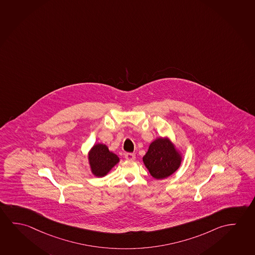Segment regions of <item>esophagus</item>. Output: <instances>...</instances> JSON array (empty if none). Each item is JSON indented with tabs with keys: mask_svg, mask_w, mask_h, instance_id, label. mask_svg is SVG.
Listing matches in <instances>:
<instances>
[{
	"mask_svg": "<svg viewBox=\"0 0 255 255\" xmlns=\"http://www.w3.org/2000/svg\"><path fill=\"white\" fill-rule=\"evenodd\" d=\"M125 158L128 160H133L135 158V155L133 153H126Z\"/></svg>",
	"mask_w": 255,
	"mask_h": 255,
	"instance_id": "34e87169",
	"label": "esophagus"
}]
</instances>
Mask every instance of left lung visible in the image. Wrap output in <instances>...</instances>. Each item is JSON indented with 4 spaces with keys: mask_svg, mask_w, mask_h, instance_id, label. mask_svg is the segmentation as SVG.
Listing matches in <instances>:
<instances>
[{
    "mask_svg": "<svg viewBox=\"0 0 255 255\" xmlns=\"http://www.w3.org/2000/svg\"><path fill=\"white\" fill-rule=\"evenodd\" d=\"M142 161L150 175L157 180L167 178L181 166L182 153L169 137H158L151 141Z\"/></svg>",
    "mask_w": 255,
    "mask_h": 255,
    "instance_id": "left-lung-1",
    "label": "left lung"
}]
</instances>
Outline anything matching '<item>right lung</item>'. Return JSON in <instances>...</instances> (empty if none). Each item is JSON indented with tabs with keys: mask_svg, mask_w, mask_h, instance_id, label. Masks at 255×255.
I'll return each instance as SVG.
<instances>
[{
	"mask_svg": "<svg viewBox=\"0 0 255 255\" xmlns=\"http://www.w3.org/2000/svg\"><path fill=\"white\" fill-rule=\"evenodd\" d=\"M91 173L97 177H104L120 162L118 155L111 151L104 143H96L88 153Z\"/></svg>",
	"mask_w": 255,
	"mask_h": 255,
	"instance_id": "obj_1",
	"label": "right lung"
}]
</instances>
